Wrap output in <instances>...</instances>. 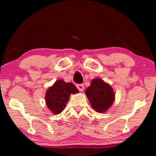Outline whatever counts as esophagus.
Wrapping results in <instances>:
<instances>
[{"label":"esophagus","instance_id":"1","mask_svg":"<svg viewBox=\"0 0 156 156\" xmlns=\"http://www.w3.org/2000/svg\"><path fill=\"white\" fill-rule=\"evenodd\" d=\"M77 88L80 91H83L84 90V85L83 84H77Z\"/></svg>","mask_w":156,"mask_h":156}]
</instances>
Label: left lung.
I'll use <instances>...</instances> for the list:
<instances>
[{
	"label": "left lung",
	"instance_id": "8db88e82",
	"mask_svg": "<svg viewBox=\"0 0 156 156\" xmlns=\"http://www.w3.org/2000/svg\"><path fill=\"white\" fill-rule=\"evenodd\" d=\"M91 105L97 112L104 113L114 102L115 94L112 87L100 78H95L85 90Z\"/></svg>",
	"mask_w": 156,
	"mask_h": 156
}]
</instances>
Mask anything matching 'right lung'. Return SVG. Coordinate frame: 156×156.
Listing matches in <instances>:
<instances>
[{"label":"right lung","mask_w":156,"mask_h":156,"mask_svg":"<svg viewBox=\"0 0 156 156\" xmlns=\"http://www.w3.org/2000/svg\"><path fill=\"white\" fill-rule=\"evenodd\" d=\"M78 93V90L74 84L58 80L47 90L46 105L54 114H59L65 108L70 95Z\"/></svg>","instance_id":"add662e5"}]
</instances>
